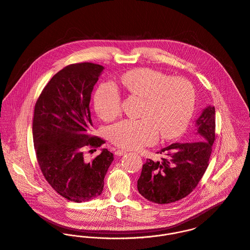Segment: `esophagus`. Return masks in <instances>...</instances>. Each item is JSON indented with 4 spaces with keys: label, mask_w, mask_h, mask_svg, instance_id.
Instances as JSON below:
<instances>
[{
    "label": "esophagus",
    "mask_w": 250,
    "mask_h": 250,
    "mask_svg": "<svg viewBox=\"0 0 250 250\" xmlns=\"http://www.w3.org/2000/svg\"><path fill=\"white\" fill-rule=\"evenodd\" d=\"M126 153V150H117L115 151V154L117 155V156H122V155H124V154H125Z\"/></svg>",
    "instance_id": "1"
}]
</instances>
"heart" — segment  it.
I'll return each instance as SVG.
<instances>
[{"mask_svg":"<svg viewBox=\"0 0 250 250\" xmlns=\"http://www.w3.org/2000/svg\"><path fill=\"white\" fill-rule=\"evenodd\" d=\"M132 96L145 99L142 119L123 120L108 130L109 139L124 149H139L163 139L179 136L188 126L195 105V90L185 77H171L150 68H136L121 78ZM96 112L104 121H112L122 112V98L115 84L106 82L94 97Z\"/></svg>","mask_w":250,"mask_h":250,"instance_id":"heart-1","label":"heart"}]
</instances>
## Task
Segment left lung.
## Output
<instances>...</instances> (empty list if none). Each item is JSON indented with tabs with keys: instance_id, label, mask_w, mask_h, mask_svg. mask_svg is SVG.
I'll use <instances>...</instances> for the list:
<instances>
[{
	"instance_id": "8db88e82",
	"label": "left lung",
	"mask_w": 250,
	"mask_h": 250,
	"mask_svg": "<svg viewBox=\"0 0 250 250\" xmlns=\"http://www.w3.org/2000/svg\"><path fill=\"white\" fill-rule=\"evenodd\" d=\"M190 141L157 151L165 156L148 159L137 181L139 193L156 204H169L190 194L204 176L215 140V110L208 106L196 121Z\"/></svg>"
}]
</instances>
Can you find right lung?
I'll return each mask as SVG.
<instances>
[{"instance_id": "right-lung-1", "label": "right lung", "mask_w": 250, "mask_h": 250, "mask_svg": "<svg viewBox=\"0 0 250 250\" xmlns=\"http://www.w3.org/2000/svg\"><path fill=\"white\" fill-rule=\"evenodd\" d=\"M103 68L92 62L63 67L51 78L35 105L33 139L40 168L57 193L76 203L100 196L114 159L107 149L91 161L84 156L86 149L105 143L90 134L91 96Z\"/></svg>"}]
</instances>
